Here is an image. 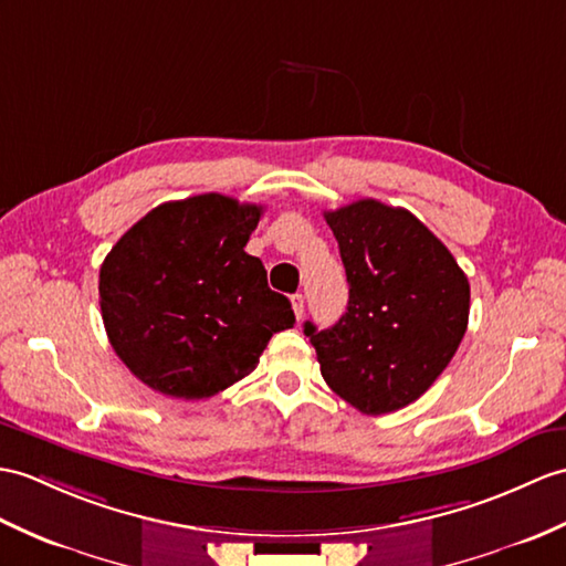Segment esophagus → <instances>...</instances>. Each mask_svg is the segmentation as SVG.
<instances>
[{"instance_id":"34e87169","label":"esophagus","mask_w":566,"mask_h":566,"mask_svg":"<svg viewBox=\"0 0 566 566\" xmlns=\"http://www.w3.org/2000/svg\"><path fill=\"white\" fill-rule=\"evenodd\" d=\"M292 308H294L296 321L304 318V294H294L292 296Z\"/></svg>"}]
</instances>
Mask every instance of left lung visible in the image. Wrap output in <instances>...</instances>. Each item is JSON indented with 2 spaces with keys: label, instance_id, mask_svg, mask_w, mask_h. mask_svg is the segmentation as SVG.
<instances>
[{
  "label": "left lung",
  "instance_id": "1",
  "mask_svg": "<svg viewBox=\"0 0 566 566\" xmlns=\"http://www.w3.org/2000/svg\"><path fill=\"white\" fill-rule=\"evenodd\" d=\"M347 272V313L304 333L321 374L364 415L415 402L449 366L470 313V284L437 235L400 207L357 200L325 212Z\"/></svg>",
  "mask_w": 566,
  "mask_h": 566
}]
</instances>
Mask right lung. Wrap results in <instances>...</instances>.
Returning <instances> with one entry per match:
<instances>
[{
	"label": "right lung",
	"mask_w": 566,
	"mask_h": 566,
	"mask_svg": "<svg viewBox=\"0 0 566 566\" xmlns=\"http://www.w3.org/2000/svg\"><path fill=\"white\" fill-rule=\"evenodd\" d=\"M260 205L207 192L142 217L101 265L111 345L142 384L202 400L251 374L270 337L296 318L245 243Z\"/></svg>",
	"instance_id": "add662e5"
}]
</instances>
